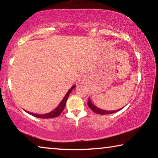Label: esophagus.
<instances>
[{
	"instance_id": "34e87169",
	"label": "esophagus",
	"mask_w": 158,
	"mask_h": 158,
	"mask_svg": "<svg viewBox=\"0 0 158 158\" xmlns=\"http://www.w3.org/2000/svg\"><path fill=\"white\" fill-rule=\"evenodd\" d=\"M79 79H80V80H79V81H81V79H80V78H79Z\"/></svg>"
}]
</instances>
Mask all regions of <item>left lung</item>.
<instances>
[{
	"label": "left lung",
	"instance_id": "1",
	"mask_svg": "<svg viewBox=\"0 0 158 158\" xmlns=\"http://www.w3.org/2000/svg\"><path fill=\"white\" fill-rule=\"evenodd\" d=\"M88 106H89V108L91 109L93 112H95V113L98 114H114V113H115V112H117V111L121 110V109H118V110H116V111H106V110H103V109H99L98 107H97V106L93 105V104L92 103V102L90 100V98H89V101H88Z\"/></svg>",
	"mask_w": 158,
	"mask_h": 158
}]
</instances>
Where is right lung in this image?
Here are the masks:
<instances>
[{"mask_svg": "<svg viewBox=\"0 0 158 158\" xmlns=\"http://www.w3.org/2000/svg\"><path fill=\"white\" fill-rule=\"evenodd\" d=\"M74 87H75V85H73V87H72L71 89L68 90V93H66V95H65V97H64L62 101L60 102L59 105H58L53 111L49 112V113L45 114H36L34 113H31V112H28V111H27V113L32 115V116H33L35 117L40 118H55V117L58 116L61 113H62V111H63L64 108H65V105H66V102H67V100H68V98L69 97V93H70L72 90L74 89Z\"/></svg>", "mask_w": 158, "mask_h": 158, "instance_id": "1", "label": "right lung"}]
</instances>
